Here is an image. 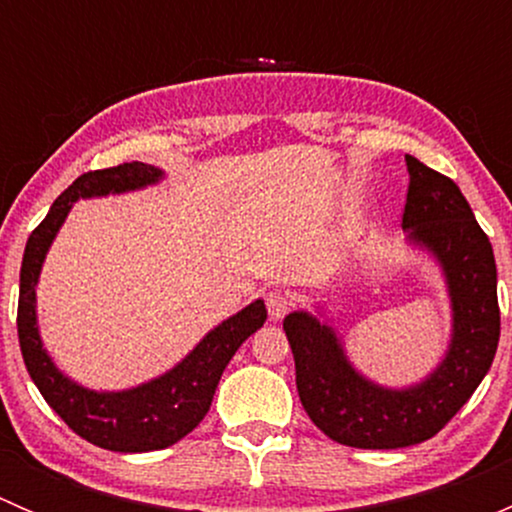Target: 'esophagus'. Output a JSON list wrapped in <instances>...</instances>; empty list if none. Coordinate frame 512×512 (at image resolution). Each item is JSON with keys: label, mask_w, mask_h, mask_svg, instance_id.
<instances>
[{"label": "esophagus", "mask_w": 512, "mask_h": 512, "mask_svg": "<svg viewBox=\"0 0 512 512\" xmlns=\"http://www.w3.org/2000/svg\"><path fill=\"white\" fill-rule=\"evenodd\" d=\"M289 307H292V299H289L285 292L267 294V312H270L272 322H280V319L289 312Z\"/></svg>", "instance_id": "obj_1"}]
</instances>
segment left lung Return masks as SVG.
Here are the masks:
<instances>
[{"instance_id": "8db88e82", "label": "left lung", "mask_w": 512, "mask_h": 512, "mask_svg": "<svg viewBox=\"0 0 512 512\" xmlns=\"http://www.w3.org/2000/svg\"><path fill=\"white\" fill-rule=\"evenodd\" d=\"M406 168L404 242L433 260L451 307L438 364L414 384L386 386L356 369L324 307L297 309L282 322L304 411L319 431L352 448L389 451L436 436L471 399L498 349V270L488 235L451 178L414 156H406Z\"/></svg>"}]
</instances>
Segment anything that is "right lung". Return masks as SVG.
Wrapping results in <instances>:
<instances>
[{"label": "right lung", "instance_id": "right-lung-1", "mask_svg": "<svg viewBox=\"0 0 512 512\" xmlns=\"http://www.w3.org/2000/svg\"><path fill=\"white\" fill-rule=\"evenodd\" d=\"M165 180V170L148 163H123L116 168L91 170L76 178L56 198L41 225L29 235L19 272V347L29 376L46 404L64 418L66 426L98 448L118 453L160 451L188 436L213 404L225 366L250 334L265 324L262 299L210 329L173 369L118 391H98L79 384L56 366L46 352L36 314V287L41 267L79 200L136 193Z\"/></svg>", "mask_w": 512, "mask_h": 512}]
</instances>
